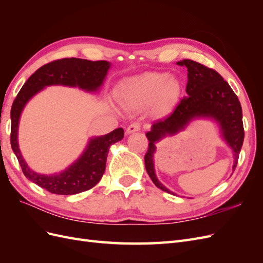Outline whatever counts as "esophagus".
<instances>
[{
  "label": "esophagus",
  "instance_id": "1",
  "mask_svg": "<svg viewBox=\"0 0 263 263\" xmlns=\"http://www.w3.org/2000/svg\"><path fill=\"white\" fill-rule=\"evenodd\" d=\"M138 130H140V124L139 123H132L128 127H127L126 134L129 135V134H133L135 132H138Z\"/></svg>",
  "mask_w": 263,
  "mask_h": 263
}]
</instances>
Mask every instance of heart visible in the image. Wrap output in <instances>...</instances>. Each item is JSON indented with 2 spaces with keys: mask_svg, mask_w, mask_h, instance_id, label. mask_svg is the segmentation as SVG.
Segmentation results:
<instances>
[{
  "mask_svg": "<svg viewBox=\"0 0 263 263\" xmlns=\"http://www.w3.org/2000/svg\"><path fill=\"white\" fill-rule=\"evenodd\" d=\"M181 83L165 73L149 72L127 79L119 84L116 99L126 109H140L149 105L156 115L166 112L180 97Z\"/></svg>",
  "mask_w": 263,
  "mask_h": 263,
  "instance_id": "1",
  "label": "heart"
}]
</instances>
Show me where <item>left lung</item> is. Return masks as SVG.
<instances>
[{
  "mask_svg": "<svg viewBox=\"0 0 263 263\" xmlns=\"http://www.w3.org/2000/svg\"><path fill=\"white\" fill-rule=\"evenodd\" d=\"M177 65L187 68L186 95L171 114L154 122L150 132L146 134L149 140L148 151L145 155L146 170L155 185L170 194L176 193L166 189L156 176L154 157L157 142L184 130L195 119H213L219 127L220 137L233 151L234 172L245 137L240 102L221 76L215 70L190 59L179 61Z\"/></svg>",
  "mask_w": 263,
  "mask_h": 263,
  "instance_id": "1",
  "label": "left lung"
}]
</instances>
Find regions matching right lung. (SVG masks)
Masks as SVG:
<instances>
[{"mask_svg":"<svg viewBox=\"0 0 263 263\" xmlns=\"http://www.w3.org/2000/svg\"><path fill=\"white\" fill-rule=\"evenodd\" d=\"M108 61L79 58L55 60L39 68L22 86L11 109V146L25 177L50 193L73 195L95 186L105 171L109 147L124 138V129L117 128L103 136L91 137L81 156L68 168L53 174H41L29 168L18 146V125L24 107L37 93L50 85L79 87L98 93L110 68Z\"/></svg>","mask_w":263,"mask_h":263,"instance_id":"add662e5","label":"right lung"}]
</instances>
